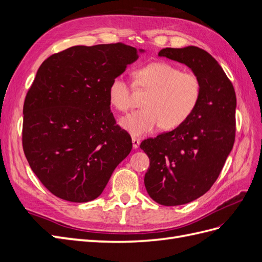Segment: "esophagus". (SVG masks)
<instances>
[{
	"label": "esophagus",
	"instance_id": "obj_1",
	"mask_svg": "<svg viewBox=\"0 0 262 262\" xmlns=\"http://www.w3.org/2000/svg\"><path fill=\"white\" fill-rule=\"evenodd\" d=\"M140 143H141V141H140V139H138V138H132V144H133V148L134 149H137V148H139V145H140Z\"/></svg>",
	"mask_w": 262,
	"mask_h": 262
}]
</instances>
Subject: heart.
<instances>
[{"label": "heart", "instance_id": "b5f03b06", "mask_svg": "<svg viewBox=\"0 0 262 262\" xmlns=\"http://www.w3.org/2000/svg\"><path fill=\"white\" fill-rule=\"evenodd\" d=\"M133 85L148 92L142 101L143 109L121 118L120 125L134 137L153 132L158 126L169 130L186 122L195 110L202 95V83L196 74L182 72L167 62H152L133 72ZM110 104L126 112L132 104V86L123 75H117L108 87Z\"/></svg>", "mask_w": 262, "mask_h": 262}]
</instances>
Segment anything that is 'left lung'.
Listing matches in <instances>:
<instances>
[{
    "instance_id": "8db88e82",
    "label": "left lung",
    "mask_w": 262,
    "mask_h": 262,
    "mask_svg": "<svg viewBox=\"0 0 262 262\" xmlns=\"http://www.w3.org/2000/svg\"><path fill=\"white\" fill-rule=\"evenodd\" d=\"M158 55L184 63L202 83L200 101L188 120L140 145L149 158L144 177L148 195L172 207L198 199L216 181L235 142L236 94L217 61L203 49L165 48Z\"/></svg>"
}]
</instances>
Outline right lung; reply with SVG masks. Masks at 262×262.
Instances as JSON below:
<instances>
[{
	"instance_id": "obj_1",
	"label": "right lung",
	"mask_w": 262,
	"mask_h": 262,
	"mask_svg": "<svg viewBox=\"0 0 262 262\" xmlns=\"http://www.w3.org/2000/svg\"><path fill=\"white\" fill-rule=\"evenodd\" d=\"M138 58L139 51L122 42L74 46L38 69L24 102L23 149L55 196L96 199L131 152V137L110 112L108 87Z\"/></svg>"
}]
</instances>
